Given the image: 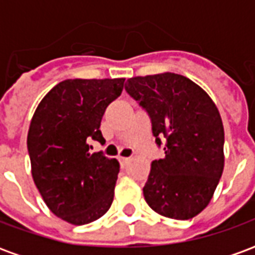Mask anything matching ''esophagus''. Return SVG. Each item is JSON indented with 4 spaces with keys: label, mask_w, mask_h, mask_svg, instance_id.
<instances>
[{
    "label": "esophagus",
    "mask_w": 255,
    "mask_h": 255,
    "mask_svg": "<svg viewBox=\"0 0 255 255\" xmlns=\"http://www.w3.org/2000/svg\"><path fill=\"white\" fill-rule=\"evenodd\" d=\"M119 161H120V164H122V165H126L128 161H129V158H128V157H120Z\"/></svg>",
    "instance_id": "obj_1"
}]
</instances>
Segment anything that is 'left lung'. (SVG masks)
<instances>
[{
	"label": "left lung",
	"instance_id": "8db88e82",
	"mask_svg": "<svg viewBox=\"0 0 255 255\" xmlns=\"http://www.w3.org/2000/svg\"><path fill=\"white\" fill-rule=\"evenodd\" d=\"M126 91L151 122L165 155L151 162L143 187L154 212L188 220L208 206L224 169V128L213 104L198 84L177 73L128 79Z\"/></svg>",
	"mask_w": 255,
	"mask_h": 255
}]
</instances>
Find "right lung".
Returning <instances> with one entry per match:
<instances>
[{
  "mask_svg": "<svg viewBox=\"0 0 255 255\" xmlns=\"http://www.w3.org/2000/svg\"><path fill=\"white\" fill-rule=\"evenodd\" d=\"M126 79H67L41 101L31 120L27 149L32 177L47 208L75 225L109 210L120 165L90 140L104 142L106 108L122 94Z\"/></svg>",
  "mask_w": 255,
  "mask_h": 255,
  "instance_id": "1",
  "label": "right lung"
}]
</instances>
